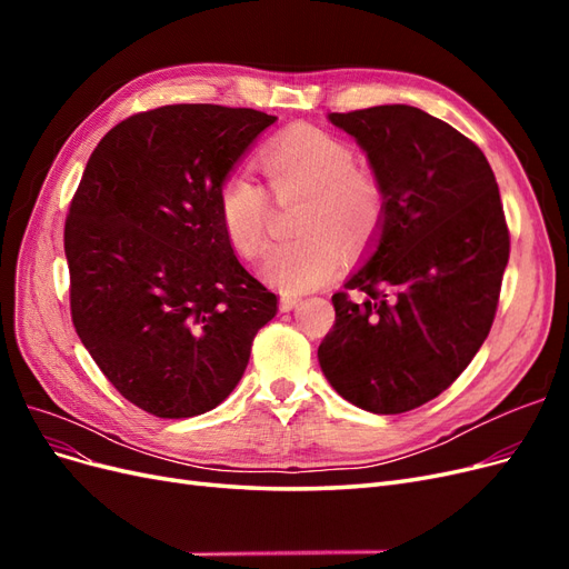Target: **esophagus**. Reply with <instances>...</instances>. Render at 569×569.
<instances>
[{
	"label": "esophagus",
	"mask_w": 569,
	"mask_h": 569,
	"mask_svg": "<svg viewBox=\"0 0 569 569\" xmlns=\"http://www.w3.org/2000/svg\"><path fill=\"white\" fill-rule=\"evenodd\" d=\"M299 301H301V297H297V295H280V308L282 311H291V308H297L299 306Z\"/></svg>",
	"instance_id": "obj_1"
}]
</instances>
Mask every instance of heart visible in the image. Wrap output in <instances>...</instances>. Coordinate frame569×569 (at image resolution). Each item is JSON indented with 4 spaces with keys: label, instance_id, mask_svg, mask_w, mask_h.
I'll return each mask as SVG.
<instances>
[{
    "label": "heart",
    "instance_id": "heart-1",
    "mask_svg": "<svg viewBox=\"0 0 569 569\" xmlns=\"http://www.w3.org/2000/svg\"><path fill=\"white\" fill-rule=\"evenodd\" d=\"M261 168L278 199L303 194L297 218L301 237L274 244L261 261V278L287 295L316 289L341 268V246L363 247L385 213L382 184L356 166L353 149L339 137L297 126L270 140ZM268 192L244 170L218 189V218L234 251L256 256L268 232Z\"/></svg>",
    "mask_w": 569,
    "mask_h": 569
}]
</instances>
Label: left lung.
<instances>
[{"instance_id": "8db88e82", "label": "left lung", "mask_w": 569, "mask_h": 569, "mask_svg": "<svg viewBox=\"0 0 569 569\" xmlns=\"http://www.w3.org/2000/svg\"><path fill=\"white\" fill-rule=\"evenodd\" d=\"M327 120L366 151L385 213L337 291L318 360L349 403L396 416L432 401L485 343L510 237L485 153L443 120L385 104Z\"/></svg>"}]
</instances>
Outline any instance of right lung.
Here are the masks:
<instances>
[{"label":"right lung","instance_id":"1","mask_svg":"<svg viewBox=\"0 0 569 569\" xmlns=\"http://www.w3.org/2000/svg\"><path fill=\"white\" fill-rule=\"evenodd\" d=\"M274 120L161 107L111 128L84 166L63 232L73 325L109 382L151 416L226 401L278 313L218 218L220 182Z\"/></svg>","mask_w":569,"mask_h":569}]
</instances>
